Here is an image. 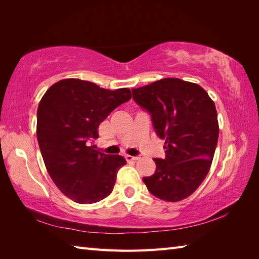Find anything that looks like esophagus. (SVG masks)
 <instances>
[{"label":"esophagus","mask_w":259,"mask_h":259,"mask_svg":"<svg viewBox=\"0 0 259 259\" xmlns=\"http://www.w3.org/2000/svg\"><path fill=\"white\" fill-rule=\"evenodd\" d=\"M124 158H125V160H126V161H133V160H137V159H138L139 157H137V156L135 157V156H129V155H126Z\"/></svg>","instance_id":"1"}]
</instances>
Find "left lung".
Instances as JSON below:
<instances>
[{
    "label": "left lung",
    "instance_id": "left-lung-1",
    "mask_svg": "<svg viewBox=\"0 0 259 259\" xmlns=\"http://www.w3.org/2000/svg\"><path fill=\"white\" fill-rule=\"evenodd\" d=\"M135 102L149 112L164 140L163 159L142 178L151 194L166 201L189 197L206 178L216 150L219 126L213 101L200 85L176 78L133 89Z\"/></svg>",
    "mask_w": 259,
    "mask_h": 259
}]
</instances>
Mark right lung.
<instances>
[{"mask_svg":"<svg viewBox=\"0 0 259 259\" xmlns=\"http://www.w3.org/2000/svg\"><path fill=\"white\" fill-rule=\"evenodd\" d=\"M130 99L128 88L111 91L80 79L59 81L42 97L37 142L53 183L70 199L93 203L112 192L125 159L106 155L91 144L99 137V124Z\"/></svg>","mask_w":259,"mask_h":259,"instance_id":"1","label":"right lung"}]
</instances>
